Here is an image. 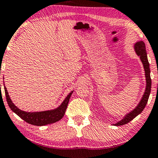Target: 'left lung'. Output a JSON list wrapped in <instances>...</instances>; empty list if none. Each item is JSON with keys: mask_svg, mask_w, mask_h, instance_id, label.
I'll use <instances>...</instances> for the list:
<instances>
[{"mask_svg": "<svg viewBox=\"0 0 158 158\" xmlns=\"http://www.w3.org/2000/svg\"><path fill=\"white\" fill-rule=\"evenodd\" d=\"M135 48V50L137 53V55L139 56L141 61H142L143 68H144L145 70V76H146V90H145L144 94H143L142 99H141L140 102L137 105L135 109H133L131 112L127 114L123 119L119 121L114 126H123V125L127 124L131 121L134 118H135L137 115H139L141 112L143 111L144 108L146 107V104H147L148 97H149L150 92H151V88H152V79L151 77H150V68H149V63H148V58H147V53H146V45L143 41H140L137 42L134 46Z\"/></svg>", "mask_w": 158, "mask_h": 158, "instance_id": "left-lung-1", "label": "left lung"}]
</instances>
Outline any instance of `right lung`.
Segmentation results:
<instances>
[{"label":"right lung","instance_id":"right-lung-1","mask_svg":"<svg viewBox=\"0 0 158 158\" xmlns=\"http://www.w3.org/2000/svg\"><path fill=\"white\" fill-rule=\"evenodd\" d=\"M5 94H6V98L7 103H8L9 107L11 108V110L15 113L17 115H19L21 119L26 121L27 123H30L31 125L38 126H46V125L54 123L60 119L64 117L65 114V110L68 107L69 100L71 97L73 91L70 92V94L67 96L63 102L57 108L53 110H44V111L40 112H27L23 110H20L19 108H17L15 105L13 104L11 100L10 96H9L8 91H7L6 88L4 86Z\"/></svg>","mask_w":158,"mask_h":158}]
</instances>
